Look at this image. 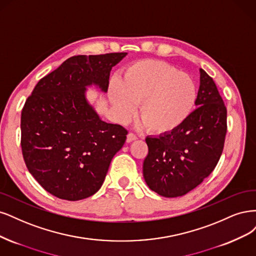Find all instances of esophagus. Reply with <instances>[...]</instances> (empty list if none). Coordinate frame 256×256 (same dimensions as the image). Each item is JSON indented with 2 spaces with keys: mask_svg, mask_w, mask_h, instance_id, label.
<instances>
[{
  "mask_svg": "<svg viewBox=\"0 0 256 256\" xmlns=\"http://www.w3.org/2000/svg\"><path fill=\"white\" fill-rule=\"evenodd\" d=\"M137 139V135L134 133H128L126 136V142H132L133 140Z\"/></svg>",
  "mask_w": 256,
  "mask_h": 256,
  "instance_id": "34e87169",
  "label": "esophagus"
}]
</instances>
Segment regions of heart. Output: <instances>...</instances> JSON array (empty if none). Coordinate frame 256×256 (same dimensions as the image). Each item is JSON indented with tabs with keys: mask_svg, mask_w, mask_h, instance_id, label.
<instances>
[{
	"mask_svg": "<svg viewBox=\"0 0 256 256\" xmlns=\"http://www.w3.org/2000/svg\"><path fill=\"white\" fill-rule=\"evenodd\" d=\"M108 96L119 120L124 121L139 103L138 118L152 134H167L190 116L196 100L194 80L173 66L156 60L128 66L120 82L112 80Z\"/></svg>",
	"mask_w": 256,
	"mask_h": 256,
	"instance_id": "b5f03b06",
	"label": "heart"
}]
</instances>
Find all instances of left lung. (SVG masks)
Segmentation results:
<instances>
[{
  "mask_svg": "<svg viewBox=\"0 0 256 256\" xmlns=\"http://www.w3.org/2000/svg\"><path fill=\"white\" fill-rule=\"evenodd\" d=\"M196 108L176 130L148 136L144 178L151 190L166 198L184 196L215 169L224 151L226 107L212 78L200 69Z\"/></svg>",
  "mask_w": 256,
  "mask_h": 256,
  "instance_id": "1",
  "label": "left lung"
}]
</instances>
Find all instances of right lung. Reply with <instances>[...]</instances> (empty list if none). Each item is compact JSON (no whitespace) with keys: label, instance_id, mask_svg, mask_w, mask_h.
I'll return each instance as SVG.
<instances>
[{"label":"right lung","instance_id":"right-lung-1","mask_svg":"<svg viewBox=\"0 0 256 256\" xmlns=\"http://www.w3.org/2000/svg\"><path fill=\"white\" fill-rule=\"evenodd\" d=\"M128 53L78 55L41 78L21 112V148L30 174L44 190L78 201L101 188L128 130L107 123L86 100V87L103 92L110 73Z\"/></svg>","mask_w":256,"mask_h":256}]
</instances>
